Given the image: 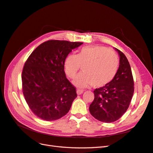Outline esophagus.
Segmentation results:
<instances>
[{"instance_id":"1","label":"esophagus","mask_w":153,"mask_h":153,"mask_svg":"<svg viewBox=\"0 0 153 153\" xmlns=\"http://www.w3.org/2000/svg\"><path fill=\"white\" fill-rule=\"evenodd\" d=\"M83 92H84V90H81V89H78L76 91V93L78 95H80L82 94Z\"/></svg>"}]
</instances>
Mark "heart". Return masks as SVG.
<instances>
[{"instance_id":"1","label":"heart","mask_w":153,"mask_h":153,"mask_svg":"<svg viewBox=\"0 0 153 153\" xmlns=\"http://www.w3.org/2000/svg\"><path fill=\"white\" fill-rule=\"evenodd\" d=\"M119 66L117 54L100 45H89L80 48L76 55H68L64 62L67 76L73 78L79 71L82 73L73 80L78 87L93 85L103 87L109 84L116 76Z\"/></svg>"}]
</instances>
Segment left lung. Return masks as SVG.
I'll return each instance as SVG.
<instances>
[{"label": "left lung", "mask_w": 153, "mask_h": 153, "mask_svg": "<svg viewBox=\"0 0 153 153\" xmlns=\"http://www.w3.org/2000/svg\"><path fill=\"white\" fill-rule=\"evenodd\" d=\"M120 56L116 76L109 84L94 91V99L89 112L104 123L116 121L126 112L134 92V81L129 63L125 55L115 48Z\"/></svg>", "instance_id": "obj_1"}]
</instances>
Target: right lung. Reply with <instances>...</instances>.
<instances>
[{
	"label": "right lung",
	"instance_id": "right-lung-1",
	"mask_svg": "<svg viewBox=\"0 0 153 153\" xmlns=\"http://www.w3.org/2000/svg\"><path fill=\"white\" fill-rule=\"evenodd\" d=\"M82 42L48 40L37 47L25 62L22 91L32 112L45 121L65 115L77 96L76 88L64 72V62Z\"/></svg>",
	"mask_w": 153,
	"mask_h": 153
}]
</instances>
